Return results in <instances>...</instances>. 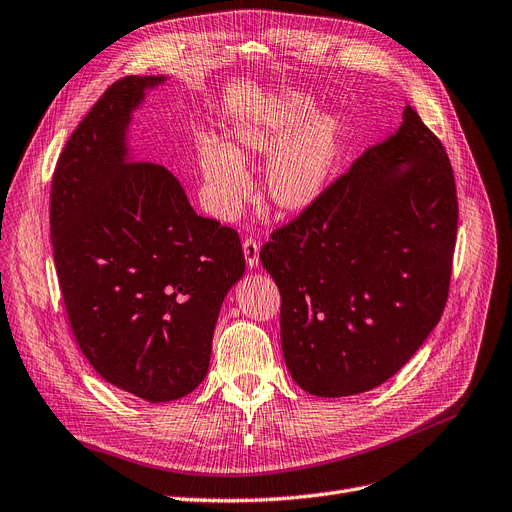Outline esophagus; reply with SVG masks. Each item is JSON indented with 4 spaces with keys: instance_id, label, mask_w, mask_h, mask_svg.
<instances>
[{
    "instance_id": "34e87169",
    "label": "esophagus",
    "mask_w": 512,
    "mask_h": 512,
    "mask_svg": "<svg viewBox=\"0 0 512 512\" xmlns=\"http://www.w3.org/2000/svg\"><path fill=\"white\" fill-rule=\"evenodd\" d=\"M243 256H245V262H248L250 269H256L260 264V243L252 237H248L243 241Z\"/></svg>"
}]
</instances>
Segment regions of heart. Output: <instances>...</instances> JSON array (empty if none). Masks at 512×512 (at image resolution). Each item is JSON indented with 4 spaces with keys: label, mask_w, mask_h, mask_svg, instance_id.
<instances>
[{
    "label": "heart",
    "mask_w": 512,
    "mask_h": 512,
    "mask_svg": "<svg viewBox=\"0 0 512 512\" xmlns=\"http://www.w3.org/2000/svg\"><path fill=\"white\" fill-rule=\"evenodd\" d=\"M313 113L309 96L288 94L237 121L227 145L201 140L199 166L218 216L231 218L248 199L250 178L243 161L252 155L271 153L260 187L262 199L279 214L309 210L325 193L340 157V124L330 113Z\"/></svg>",
    "instance_id": "heart-1"
}]
</instances>
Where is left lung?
I'll return each mask as SVG.
<instances>
[{"label": "left lung", "instance_id": "obj_1", "mask_svg": "<svg viewBox=\"0 0 512 512\" xmlns=\"http://www.w3.org/2000/svg\"><path fill=\"white\" fill-rule=\"evenodd\" d=\"M456 231L452 163L405 105L395 134L262 245L294 382L349 397L395 376L441 319Z\"/></svg>", "mask_w": 512, "mask_h": 512}]
</instances>
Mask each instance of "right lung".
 <instances>
[{
    "label": "right lung",
    "mask_w": 512,
    "mask_h": 512,
    "mask_svg": "<svg viewBox=\"0 0 512 512\" xmlns=\"http://www.w3.org/2000/svg\"><path fill=\"white\" fill-rule=\"evenodd\" d=\"M163 75L115 81L56 163L50 237L73 336L94 370L151 403L208 374L224 296L245 273L237 231L199 216L176 176L128 149Z\"/></svg>",
    "instance_id": "1"
}]
</instances>
